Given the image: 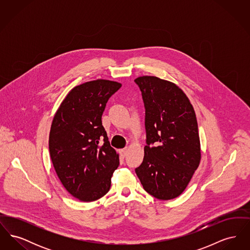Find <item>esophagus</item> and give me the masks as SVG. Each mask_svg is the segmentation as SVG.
<instances>
[{
    "mask_svg": "<svg viewBox=\"0 0 250 250\" xmlns=\"http://www.w3.org/2000/svg\"><path fill=\"white\" fill-rule=\"evenodd\" d=\"M126 153H127V149H126V148L120 150V154H121V155H122L123 157H125V156L126 155Z\"/></svg>",
    "mask_w": 250,
    "mask_h": 250,
    "instance_id": "obj_1",
    "label": "esophagus"
}]
</instances>
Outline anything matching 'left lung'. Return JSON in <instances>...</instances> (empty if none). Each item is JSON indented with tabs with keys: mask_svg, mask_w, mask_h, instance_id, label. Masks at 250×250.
I'll use <instances>...</instances> for the list:
<instances>
[{
	"mask_svg": "<svg viewBox=\"0 0 250 250\" xmlns=\"http://www.w3.org/2000/svg\"><path fill=\"white\" fill-rule=\"evenodd\" d=\"M135 83L143 95L146 129L143 163L135 171L150 195L162 201L175 199L201 162L194 107L173 83L154 76L139 77Z\"/></svg>",
	"mask_w": 250,
	"mask_h": 250,
	"instance_id": "1",
	"label": "left lung"
}]
</instances>
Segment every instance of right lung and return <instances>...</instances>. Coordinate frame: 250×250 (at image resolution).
I'll return each mask as SVG.
<instances>
[{
  "label": "right lung",
  "instance_id": "right-lung-1",
  "mask_svg": "<svg viewBox=\"0 0 250 250\" xmlns=\"http://www.w3.org/2000/svg\"><path fill=\"white\" fill-rule=\"evenodd\" d=\"M121 87L107 80L78 85L64 97L52 120L48 139L52 164L64 188L81 202H94L106 195L119 166V155L109 144L101 118L108 98Z\"/></svg>",
  "mask_w": 250,
  "mask_h": 250
}]
</instances>
